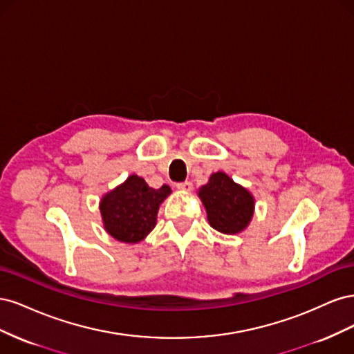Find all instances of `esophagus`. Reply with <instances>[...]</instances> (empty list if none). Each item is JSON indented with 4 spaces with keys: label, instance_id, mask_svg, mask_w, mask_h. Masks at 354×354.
<instances>
[{
    "label": "esophagus",
    "instance_id": "obj_1",
    "mask_svg": "<svg viewBox=\"0 0 354 354\" xmlns=\"http://www.w3.org/2000/svg\"><path fill=\"white\" fill-rule=\"evenodd\" d=\"M176 186L178 190H183V192H190L192 187H194V185H192L190 181H183V183H177Z\"/></svg>",
    "mask_w": 354,
    "mask_h": 354
}]
</instances>
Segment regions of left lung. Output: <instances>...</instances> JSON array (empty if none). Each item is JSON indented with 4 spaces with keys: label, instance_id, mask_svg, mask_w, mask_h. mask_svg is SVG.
Here are the masks:
<instances>
[{
    "label": "left lung",
    "instance_id": "8db88e82",
    "mask_svg": "<svg viewBox=\"0 0 354 354\" xmlns=\"http://www.w3.org/2000/svg\"><path fill=\"white\" fill-rule=\"evenodd\" d=\"M198 196L207 209L211 227L224 234L242 232L254 216V196L221 171L211 174Z\"/></svg>",
    "mask_w": 354,
    "mask_h": 354
}]
</instances>
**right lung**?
Returning a JSON list of instances; mask_svg holds the SVG:
<instances>
[{"instance_id":"add662e5","label":"right lung","mask_w":354,"mask_h":354,"mask_svg":"<svg viewBox=\"0 0 354 354\" xmlns=\"http://www.w3.org/2000/svg\"><path fill=\"white\" fill-rule=\"evenodd\" d=\"M169 194L171 189L167 185L152 189L145 178L130 176L100 201L104 230L121 242L143 241L156 226L159 205Z\"/></svg>"}]
</instances>
